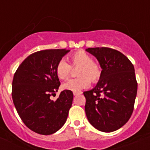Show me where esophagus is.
Here are the masks:
<instances>
[{
	"instance_id": "obj_1",
	"label": "esophagus",
	"mask_w": 150,
	"mask_h": 150,
	"mask_svg": "<svg viewBox=\"0 0 150 150\" xmlns=\"http://www.w3.org/2000/svg\"><path fill=\"white\" fill-rule=\"evenodd\" d=\"M81 93H82L81 92H74V93H73L74 96H77V95H79V94H81Z\"/></svg>"
}]
</instances>
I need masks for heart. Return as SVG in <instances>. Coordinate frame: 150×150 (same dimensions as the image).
<instances>
[{
    "instance_id": "heart-1",
    "label": "heart",
    "mask_w": 150,
    "mask_h": 150,
    "mask_svg": "<svg viewBox=\"0 0 150 150\" xmlns=\"http://www.w3.org/2000/svg\"><path fill=\"white\" fill-rule=\"evenodd\" d=\"M69 64L64 61H60L56 66L57 76L61 80L68 79L71 73V68H79L77 76L64 83L63 89L72 92H79L86 89L90 85V81L96 83L101 78L102 70L98 64L93 61L91 56L86 52L79 50L71 54L69 58Z\"/></svg>"
}]
</instances>
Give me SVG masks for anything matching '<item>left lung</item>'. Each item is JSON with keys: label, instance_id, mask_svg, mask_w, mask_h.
<instances>
[{"label": "left lung", "instance_id": "1", "mask_svg": "<svg viewBox=\"0 0 150 150\" xmlns=\"http://www.w3.org/2000/svg\"><path fill=\"white\" fill-rule=\"evenodd\" d=\"M86 50L96 57L102 68L96 86L83 93L86 114L97 130L111 132L125 125L132 114L138 88L135 68L118 50L108 47Z\"/></svg>", "mask_w": 150, "mask_h": 150}]
</instances>
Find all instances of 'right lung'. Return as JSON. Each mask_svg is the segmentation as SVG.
I'll return each mask as SVG.
<instances>
[{
	"label": "right lung",
	"instance_id": "obj_1",
	"mask_svg": "<svg viewBox=\"0 0 150 150\" xmlns=\"http://www.w3.org/2000/svg\"><path fill=\"white\" fill-rule=\"evenodd\" d=\"M66 49L44 50L28 56L18 66L12 82V100L23 123L34 132L48 135L64 125L73 100V93L64 90L55 101L51 95L61 82L56 66L68 53Z\"/></svg>",
	"mask_w": 150,
	"mask_h": 150
}]
</instances>
